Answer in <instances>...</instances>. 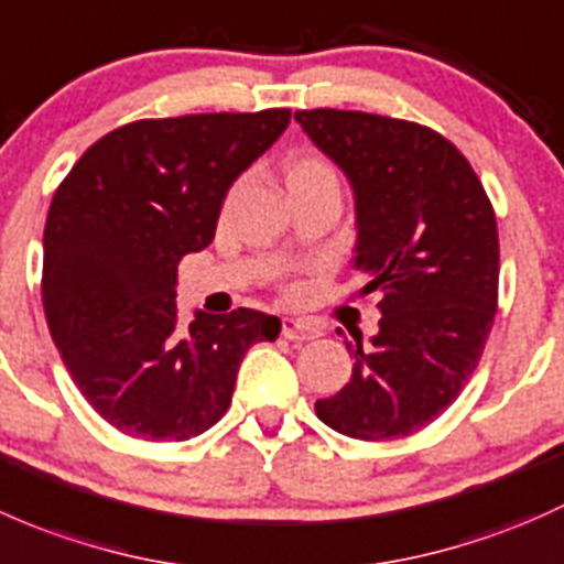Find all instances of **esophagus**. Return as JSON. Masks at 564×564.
Returning <instances> with one entry per match:
<instances>
[{
  "label": "esophagus",
  "mask_w": 564,
  "mask_h": 564,
  "mask_svg": "<svg viewBox=\"0 0 564 564\" xmlns=\"http://www.w3.org/2000/svg\"><path fill=\"white\" fill-rule=\"evenodd\" d=\"M282 336L290 341H306V339H315L321 336V328L301 317H282Z\"/></svg>",
  "instance_id": "esophagus-1"
}]
</instances>
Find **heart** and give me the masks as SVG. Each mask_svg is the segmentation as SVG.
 <instances>
[{
	"mask_svg": "<svg viewBox=\"0 0 564 564\" xmlns=\"http://www.w3.org/2000/svg\"><path fill=\"white\" fill-rule=\"evenodd\" d=\"M290 178H336L330 171L328 162H323L321 156H301L293 160L288 167V182Z\"/></svg>",
	"mask_w": 564,
	"mask_h": 564,
	"instance_id": "b5f03b06",
	"label": "heart"
}]
</instances>
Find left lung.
Here are the masks:
<instances>
[{
  "label": "left lung",
  "mask_w": 564,
  "mask_h": 564,
  "mask_svg": "<svg viewBox=\"0 0 564 564\" xmlns=\"http://www.w3.org/2000/svg\"><path fill=\"white\" fill-rule=\"evenodd\" d=\"M345 173L356 200L364 293H380V328L347 341L356 358L317 417L356 440L408 437L469 380L497 312V219L484 184L440 132L361 110H295Z\"/></svg>",
  "instance_id": "8db88e82"
}]
</instances>
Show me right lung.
<instances>
[{"mask_svg": "<svg viewBox=\"0 0 564 564\" xmlns=\"http://www.w3.org/2000/svg\"><path fill=\"white\" fill-rule=\"evenodd\" d=\"M290 110L143 119L86 149L51 200L43 306L78 391L130 437L182 443L228 410L241 358L274 341L254 310L176 317V269L214 241L236 178L288 130Z\"/></svg>", "mask_w": 564, "mask_h": 564, "instance_id": "1", "label": "right lung"}]
</instances>
